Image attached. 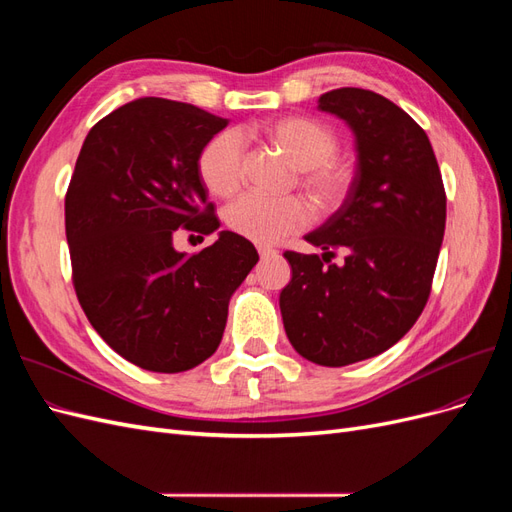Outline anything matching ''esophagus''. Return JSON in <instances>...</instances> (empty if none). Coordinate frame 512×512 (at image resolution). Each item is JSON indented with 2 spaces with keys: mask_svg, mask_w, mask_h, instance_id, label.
Instances as JSON below:
<instances>
[{
  "mask_svg": "<svg viewBox=\"0 0 512 512\" xmlns=\"http://www.w3.org/2000/svg\"><path fill=\"white\" fill-rule=\"evenodd\" d=\"M258 254H260V258H273V256H277V250H273V247H267V245H258Z\"/></svg>",
  "mask_w": 512,
  "mask_h": 512,
  "instance_id": "34e87169",
  "label": "esophagus"
}]
</instances>
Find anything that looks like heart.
<instances>
[{
	"label": "heart",
	"mask_w": 512,
	"mask_h": 512,
	"mask_svg": "<svg viewBox=\"0 0 512 512\" xmlns=\"http://www.w3.org/2000/svg\"><path fill=\"white\" fill-rule=\"evenodd\" d=\"M267 136L284 156L301 170V185L320 211H333L344 203L352 173L337 162V136L322 123L307 117H284L271 123ZM245 141L239 130L215 134L198 156V175L215 196H232L243 181ZM309 207L301 198H269L245 194L226 211L228 226L237 235L260 245L277 243L282 237L309 224Z\"/></svg>",
	"instance_id": "heart-1"
}]
</instances>
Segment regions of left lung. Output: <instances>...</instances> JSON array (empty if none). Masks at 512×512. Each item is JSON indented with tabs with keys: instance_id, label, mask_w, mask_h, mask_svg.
Wrapping results in <instances>:
<instances>
[{
	"instance_id": "left-lung-1",
	"label": "left lung",
	"mask_w": 512,
	"mask_h": 512,
	"mask_svg": "<svg viewBox=\"0 0 512 512\" xmlns=\"http://www.w3.org/2000/svg\"><path fill=\"white\" fill-rule=\"evenodd\" d=\"M318 108L348 123L356 170L344 205L286 252L284 329L303 359L344 367L395 346L429 299L446 224V194L425 130L397 104L359 87L322 94ZM335 246L344 266L330 262ZM328 265L324 266L323 262Z\"/></svg>"
}]
</instances>
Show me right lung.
Returning a JSON list of instances; mask_svg holds the SVG:
<instances>
[{
	"mask_svg": "<svg viewBox=\"0 0 512 512\" xmlns=\"http://www.w3.org/2000/svg\"><path fill=\"white\" fill-rule=\"evenodd\" d=\"M228 119L138 98L89 130L66 194L76 297L91 327L123 359L158 374L188 371L218 350L228 303L258 262L256 247L222 230L196 254L175 230L220 228L198 156Z\"/></svg>",
	"mask_w": 512,
	"mask_h": 512,
	"instance_id": "add662e5",
	"label": "right lung"
}]
</instances>
